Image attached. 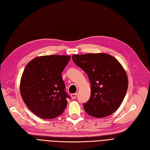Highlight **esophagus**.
<instances>
[{
	"mask_svg": "<svg viewBox=\"0 0 150 150\" xmlns=\"http://www.w3.org/2000/svg\"><path fill=\"white\" fill-rule=\"evenodd\" d=\"M76 93H72L71 94V97L73 98V99H75L76 98Z\"/></svg>",
	"mask_w": 150,
	"mask_h": 150,
	"instance_id": "34e87169",
	"label": "esophagus"
}]
</instances>
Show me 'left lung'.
Listing matches in <instances>:
<instances>
[{
    "mask_svg": "<svg viewBox=\"0 0 150 150\" xmlns=\"http://www.w3.org/2000/svg\"><path fill=\"white\" fill-rule=\"evenodd\" d=\"M72 60L87 74L90 98L83 104L91 117L103 118L113 113L127 93L128 81L123 67L113 56L104 53L73 55Z\"/></svg>",
    "mask_w": 150,
    "mask_h": 150,
    "instance_id": "1",
    "label": "left lung"
}]
</instances>
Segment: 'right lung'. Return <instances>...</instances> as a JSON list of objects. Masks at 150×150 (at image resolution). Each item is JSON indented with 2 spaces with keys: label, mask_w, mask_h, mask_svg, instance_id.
Here are the masks:
<instances>
[{
  "label": "right lung",
  "mask_w": 150,
  "mask_h": 150,
  "mask_svg": "<svg viewBox=\"0 0 150 150\" xmlns=\"http://www.w3.org/2000/svg\"><path fill=\"white\" fill-rule=\"evenodd\" d=\"M70 59L69 55H45L32 60L22 74L20 90L28 108L37 117H59L70 96L65 91L62 72Z\"/></svg>",
  "instance_id": "add662e5"
}]
</instances>
